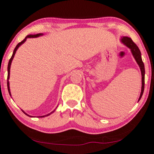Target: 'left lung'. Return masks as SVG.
Segmentation results:
<instances>
[{
  "label": "left lung",
  "instance_id": "1",
  "mask_svg": "<svg viewBox=\"0 0 154 154\" xmlns=\"http://www.w3.org/2000/svg\"><path fill=\"white\" fill-rule=\"evenodd\" d=\"M122 42L126 46H127L128 48L131 50V51L132 52V54H133L134 59L136 60L137 63L138 65H139L140 69H141V94H140L139 101L141 100L142 95H143V90H144V79H145V68H144V65H143V61H142L141 59V52L138 48L137 45H136L134 42H133V40H131V38H129V37H123L122 38V40H121Z\"/></svg>",
  "mask_w": 154,
  "mask_h": 154
}]
</instances>
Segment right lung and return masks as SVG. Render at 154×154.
Returning <instances> with one entry per match:
<instances>
[{"mask_svg": "<svg viewBox=\"0 0 154 154\" xmlns=\"http://www.w3.org/2000/svg\"><path fill=\"white\" fill-rule=\"evenodd\" d=\"M42 35H43L42 33H38V34H36V35H27L26 37H25V38L24 39V40H23V41H21L20 42H19V43L17 45L16 47H15V48L14 50H13V54H12V57H11V59H10V60H9V63H8V78H7V79H8V82H7V85H8V92H9V94H10V95H11V91H10V86H9V82H8V79H9V78H10V69H11V63H12V60H13V57H14L15 54V52H16V51H17V48H18L19 47H20V46L21 45L23 44L25 41H26L27 38H37V37H40V36ZM54 110H55V109H54ZM54 110L53 111V112H52L51 113H50V114H47V115H45V116H38V117H44V116H49L50 114H51L52 113H53V112H54ZM22 111H23V110H22ZM23 113H24V114H26L27 116H30V115H28V114H27L26 113L24 112H23ZM31 117H32V116H31Z\"/></svg>", "mask_w": 154, "mask_h": 154, "instance_id": "1", "label": "right lung"}]
</instances>
